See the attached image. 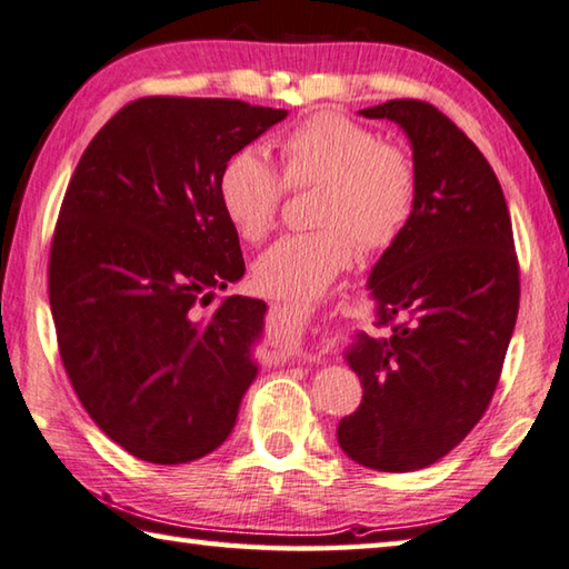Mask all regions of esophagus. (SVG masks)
<instances>
[{"label": "esophagus", "mask_w": 569, "mask_h": 569, "mask_svg": "<svg viewBox=\"0 0 569 569\" xmlns=\"http://www.w3.org/2000/svg\"><path fill=\"white\" fill-rule=\"evenodd\" d=\"M281 328L286 340H291V346H301L308 328V313L303 311H283Z\"/></svg>", "instance_id": "1"}]
</instances>
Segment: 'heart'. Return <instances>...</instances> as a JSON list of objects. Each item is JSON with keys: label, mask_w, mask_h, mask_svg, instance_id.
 <instances>
[{"label": "heart", "mask_w": 569, "mask_h": 569, "mask_svg": "<svg viewBox=\"0 0 569 569\" xmlns=\"http://www.w3.org/2000/svg\"><path fill=\"white\" fill-rule=\"evenodd\" d=\"M278 151L283 179L249 147L223 163L216 189L233 231L261 241L286 186H318L313 221L320 229L283 236L253 263L258 291L278 301L311 303L353 261L356 239L363 249H386L406 231L418 196L416 167L406 151L336 111L311 113L286 133Z\"/></svg>", "instance_id": "obj_1"}]
</instances>
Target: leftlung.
Returning a JSON list of instances; mask_svg holds the SVG:
<instances>
[{"instance_id":"1","label":"left lung","mask_w":569,"mask_h":569,"mask_svg":"<svg viewBox=\"0 0 569 569\" xmlns=\"http://www.w3.org/2000/svg\"><path fill=\"white\" fill-rule=\"evenodd\" d=\"M358 113L406 133L418 196L368 276L376 323L392 326L346 348L363 400L336 436L358 465L410 472L448 456L490 406L518 320V256L498 177L446 113L418 99Z\"/></svg>"}]
</instances>
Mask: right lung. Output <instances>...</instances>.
Here are the masks:
<instances>
[{"instance_id": "obj_1", "label": "right lung", "mask_w": 569, "mask_h": 569, "mask_svg": "<svg viewBox=\"0 0 569 569\" xmlns=\"http://www.w3.org/2000/svg\"><path fill=\"white\" fill-rule=\"evenodd\" d=\"M286 117L236 99H137L77 163L51 241V316L81 406L133 458L191 462L231 436L266 303L229 296L201 311L246 271L216 183Z\"/></svg>"}]
</instances>
